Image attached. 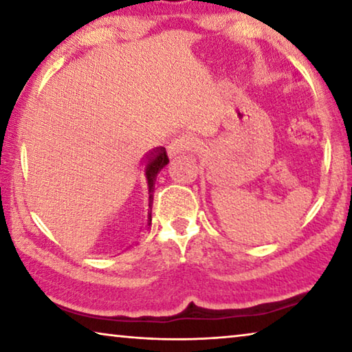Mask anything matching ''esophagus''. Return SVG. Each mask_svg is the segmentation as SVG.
<instances>
[{"instance_id":"1","label":"esophagus","mask_w":352,"mask_h":352,"mask_svg":"<svg viewBox=\"0 0 352 352\" xmlns=\"http://www.w3.org/2000/svg\"><path fill=\"white\" fill-rule=\"evenodd\" d=\"M200 151V142L194 136H180L170 142L168 147L169 158H175L177 155L186 153V152H199Z\"/></svg>"}]
</instances>
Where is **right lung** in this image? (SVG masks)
I'll return each instance as SVG.
<instances>
[{
  "mask_svg": "<svg viewBox=\"0 0 352 352\" xmlns=\"http://www.w3.org/2000/svg\"><path fill=\"white\" fill-rule=\"evenodd\" d=\"M169 163L168 155H166L164 147H155L153 151L146 155L144 162V177L147 183V194H148V208H147V220L146 225L151 226L152 223V205H153V192H155V182L166 164Z\"/></svg>",
  "mask_w": 352,
  "mask_h": 352,
  "instance_id": "1",
  "label": "right lung"
}]
</instances>
